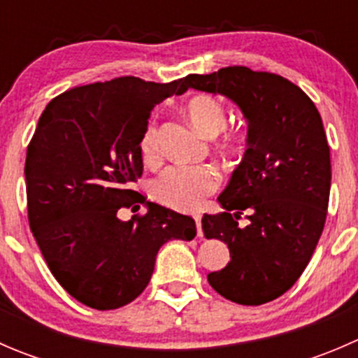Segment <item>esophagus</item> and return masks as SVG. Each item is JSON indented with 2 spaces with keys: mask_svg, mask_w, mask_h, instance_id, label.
I'll list each match as a JSON object with an SVG mask.
<instances>
[{
  "mask_svg": "<svg viewBox=\"0 0 358 358\" xmlns=\"http://www.w3.org/2000/svg\"><path fill=\"white\" fill-rule=\"evenodd\" d=\"M194 220H196V227H197V237H202V229H201V215H196V216H194Z\"/></svg>",
  "mask_w": 358,
  "mask_h": 358,
  "instance_id": "esophagus-1",
  "label": "esophagus"
}]
</instances>
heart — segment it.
<instances>
[{"label":"heart","mask_w":358,"mask_h":358,"mask_svg":"<svg viewBox=\"0 0 358 358\" xmlns=\"http://www.w3.org/2000/svg\"><path fill=\"white\" fill-rule=\"evenodd\" d=\"M190 122L206 136L218 135L227 122L222 103L213 96H194L185 107ZM142 157L145 162H154L159 156L157 128L154 122L147 126L140 143ZM220 185V175L211 166H168L154 180L152 194L161 204L180 211H192L204 202L206 197L215 192Z\"/></svg>","instance_id":"1"}]
</instances>
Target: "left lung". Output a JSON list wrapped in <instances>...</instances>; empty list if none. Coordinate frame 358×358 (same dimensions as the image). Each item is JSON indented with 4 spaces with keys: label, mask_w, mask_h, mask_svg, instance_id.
Segmentation results:
<instances>
[{
    "label": "left lung",
    "mask_w": 358,
    "mask_h": 358,
    "mask_svg": "<svg viewBox=\"0 0 358 358\" xmlns=\"http://www.w3.org/2000/svg\"><path fill=\"white\" fill-rule=\"evenodd\" d=\"M185 86L227 96L248 121V149L218 196L223 211L202 216V232L230 251L225 268L208 275L213 289L263 305L299 279L324 230L331 157L322 117L301 88L270 72L234 66L187 76Z\"/></svg>",
    "instance_id": "obj_1"
}]
</instances>
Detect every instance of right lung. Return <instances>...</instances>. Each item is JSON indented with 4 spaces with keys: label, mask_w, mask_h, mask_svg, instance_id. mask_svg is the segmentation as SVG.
Returning a JSON list of instances; mask_svg holds the SVG:
<instances>
[{
    "label": "right lung",
    "mask_w": 358,
    "mask_h": 358,
    "mask_svg": "<svg viewBox=\"0 0 358 358\" xmlns=\"http://www.w3.org/2000/svg\"><path fill=\"white\" fill-rule=\"evenodd\" d=\"M185 92V78L126 76L69 90L39 117L24 169L29 225L53 277L90 308L128 305L149 284L162 244L196 237L190 216L131 189L150 112ZM136 203L146 215L122 222L118 209Z\"/></svg>",
    "instance_id": "right-lung-1"
}]
</instances>
